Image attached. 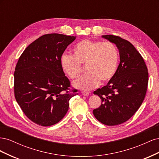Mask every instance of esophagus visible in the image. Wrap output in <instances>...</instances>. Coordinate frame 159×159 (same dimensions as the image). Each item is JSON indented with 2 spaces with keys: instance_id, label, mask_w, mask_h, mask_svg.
I'll return each instance as SVG.
<instances>
[{
  "instance_id": "obj_1",
  "label": "esophagus",
  "mask_w": 159,
  "mask_h": 159,
  "mask_svg": "<svg viewBox=\"0 0 159 159\" xmlns=\"http://www.w3.org/2000/svg\"><path fill=\"white\" fill-rule=\"evenodd\" d=\"M81 93H82V95H84V96H89V92H88V91H82Z\"/></svg>"
}]
</instances>
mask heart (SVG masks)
Segmentation results:
<instances>
[{"label":"heart","mask_w":159,"mask_h":159,"mask_svg":"<svg viewBox=\"0 0 159 159\" xmlns=\"http://www.w3.org/2000/svg\"><path fill=\"white\" fill-rule=\"evenodd\" d=\"M119 60L118 50L110 42L81 40L72 48V56L63 55L60 59L61 69L71 79L78 77L80 66L85 65L87 74L73 82L77 89L89 90L108 82L116 73Z\"/></svg>","instance_id":"obj_1"}]
</instances>
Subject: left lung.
Masks as SVG:
<instances>
[{
  "instance_id": "8db88e82",
  "label": "left lung",
  "mask_w": 159,
  "mask_h": 159,
  "mask_svg": "<svg viewBox=\"0 0 159 159\" xmlns=\"http://www.w3.org/2000/svg\"><path fill=\"white\" fill-rule=\"evenodd\" d=\"M119 51L120 63L113 78L93 93L102 99V105L93 109L95 117L109 126L127 121L140 107L145 97L148 70L143 58L129 41L119 36L103 35Z\"/></svg>"
}]
</instances>
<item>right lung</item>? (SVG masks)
Listing matches in <instances>:
<instances>
[{"label": "right lung", "mask_w": 159, "mask_h": 159, "mask_svg": "<svg viewBox=\"0 0 159 159\" xmlns=\"http://www.w3.org/2000/svg\"><path fill=\"white\" fill-rule=\"evenodd\" d=\"M75 36L48 34L34 41L23 52L14 71V95L32 121L51 126L63 119L69 101L78 95L60 65L66 48Z\"/></svg>", "instance_id": "1"}]
</instances>
